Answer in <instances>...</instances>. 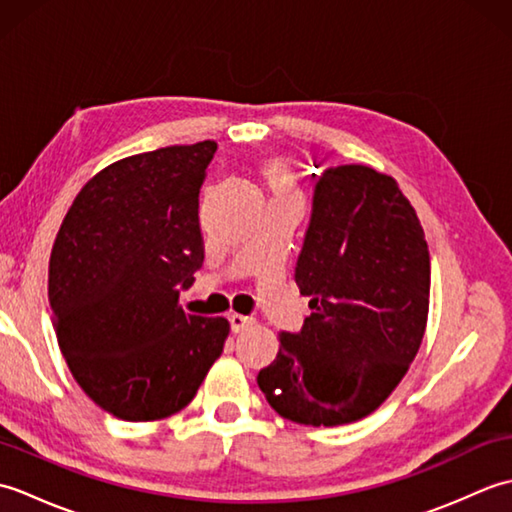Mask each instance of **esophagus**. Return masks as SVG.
Segmentation results:
<instances>
[{"label": "esophagus", "instance_id": "obj_1", "mask_svg": "<svg viewBox=\"0 0 512 512\" xmlns=\"http://www.w3.org/2000/svg\"><path fill=\"white\" fill-rule=\"evenodd\" d=\"M228 321H231L233 332H244V330L253 328V325H255L253 317H244V314H237V312H233L231 317H228Z\"/></svg>", "mask_w": 512, "mask_h": 512}]
</instances>
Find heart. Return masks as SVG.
Wrapping results in <instances>:
<instances>
[{"label":"heart","mask_w":512,"mask_h":512,"mask_svg":"<svg viewBox=\"0 0 512 512\" xmlns=\"http://www.w3.org/2000/svg\"><path fill=\"white\" fill-rule=\"evenodd\" d=\"M270 184H273V191L275 193H297V189L292 187V182L284 176H279V173H273V178H270Z\"/></svg>","instance_id":"1"}]
</instances>
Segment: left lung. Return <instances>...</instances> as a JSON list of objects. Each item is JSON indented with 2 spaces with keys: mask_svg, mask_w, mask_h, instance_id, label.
Segmentation results:
<instances>
[{
  "mask_svg": "<svg viewBox=\"0 0 512 512\" xmlns=\"http://www.w3.org/2000/svg\"><path fill=\"white\" fill-rule=\"evenodd\" d=\"M295 281L314 312L299 334L281 332L259 389L308 427L369 416L407 374L429 317V246L398 182L367 165L325 169Z\"/></svg>",
  "mask_w": 512,
  "mask_h": 512,
  "instance_id": "1",
  "label": "left lung"
}]
</instances>
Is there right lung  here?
<instances>
[{
	"instance_id": "add662e5",
	"label": "right lung",
	"mask_w": 512,
	"mask_h": 512,
	"mask_svg": "<svg viewBox=\"0 0 512 512\" xmlns=\"http://www.w3.org/2000/svg\"><path fill=\"white\" fill-rule=\"evenodd\" d=\"M215 140L116 160L85 182L54 239L48 297L76 383L127 422L198 394L231 323L178 303L204 262L200 187Z\"/></svg>"
}]
</instances>
